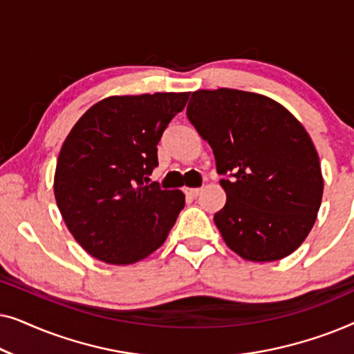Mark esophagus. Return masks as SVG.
Returning <instances> with one entry per match:
<instances>
[{
    "mask_svg": "<svg viewBox=\"0 0 354 354\" xmlns=\"http://www.w3.org/2000/svg\"><path fill=\"white\" fill-rule=\"evenodd\" d=\"M185 193H187L188 196H192V198H196V196L200 195V193H201V188H187Z\"/></svg>",
    "mask_w": 354,
    "mask_h": 354,
    "instance_id": "1",
    "label": "esophagus"
}]
</instances>
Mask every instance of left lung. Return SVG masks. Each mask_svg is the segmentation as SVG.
<instances>
[{"mask_svg":"<svg viewBox=\"0 0 354 354\" xmlns=\"http://www.w3.org/2000/svg\"><path fill=\"white\" fill-rule=\"evenodd\" d=\"M187 115L211 145L227 203L214 214L225 245L270 263L303 243L321 207L324 178L311 137L277 101L250 91H193Z\"/></svg>","mask_w":354,"mask_h":354,"instance_id":"left-lung-1","label":"left lung"}]
</instances>
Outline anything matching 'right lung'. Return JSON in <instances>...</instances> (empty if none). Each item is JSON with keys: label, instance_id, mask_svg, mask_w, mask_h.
<instances>
[{"label": "right lung", "instance_id": "right-lung-1", "mask_svg": "<svg viewBox=\"0 0 354 354\" xmlns=\"http://www.w3.org/2000/svg\"><path fill=\"white\" fill-rule=\"evenodd\" d=\"M190 93L109 96L91 106L57 158L55 198L72 236L93 258L129 266L166 241L185 206L180 190L143 178L158 166V143Z\"/></svg>", "mask_w": 354, "mask_h": 354}]
</instances>
